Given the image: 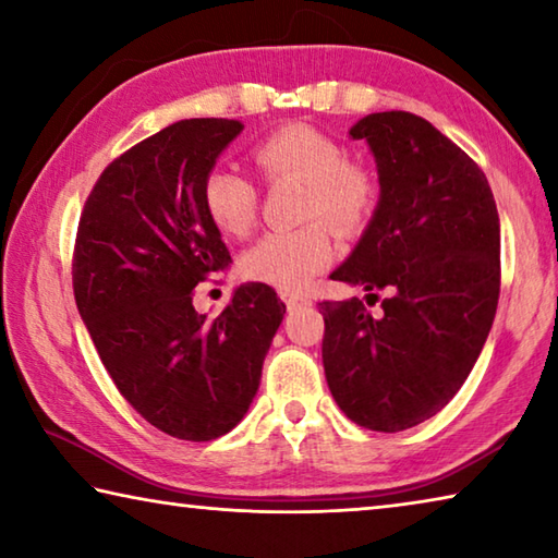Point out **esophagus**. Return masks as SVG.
Segmentation results:
<instances>
[{
    "mask_svg": "<svg viewBox=\"0 0 558 558\" xmlns=\"http://www.w3.org/2000/svg\"><path fill=\"white\" fill-rule=\"evenodd\" d=\"M280 298H282V302H286V305H288V310L313 305V302H310V298H305V295H295V292H280Z\"/></svg>",
    "mask_w": 558,
    "mask_h": 558,
    "instance_id": "1",
    "label": "esophagus"
}]
</instances>
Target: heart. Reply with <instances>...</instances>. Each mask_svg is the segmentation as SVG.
<instances>
[{
  "mask_svg": "<svg viewBox=\"0 0 558 558\" xmlns=\"http://www.w3.org/2000/svg\"><path fill=\"white\" fill-rule=\"evenodd\" d=\"M248 157L263 182H302L300 219L307 223L263 235L243 253L241 270L251 280L298 292L335 258V235L326 221L344 235L362 231L376 209L379 184L364 165L347 159L335 137L305 122L272 130ZM202 206L226 239H245L256 226L258 189L235 169L214 167L204 177Z\"/></svg>",
  "mask_w": 558,
  "mask_h": 558,
  "instance_id": "b5f03b06",
  "label": "heart"
}]
</instances>
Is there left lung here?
Segmentation results:
<instances>
[{
  "mask_svg": "<svg viewBox=\"0 0 558 558\" xmlns=\"http://www.w3.org/2000/svg\"><path fill=\"white\" fill-rule=\"evenodd\" d=\"M366 140L379 204L332 280L386 290L384 313L362 300L319 302L323 364L339 409L381 433L436 415L465 384L499 298V216L487 177L413 112H372L349 130Z\"/></svg>",
  "mask_w": 558,
  "mask_h": 558,
  "instance_id": "obj_1",
  "label": "left lung"
}]
</instances>
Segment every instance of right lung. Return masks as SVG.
Instances as JSON below:
<instances>
[{"instance_id":"1","label":"right lung","mask_w":558,"mask_h":558,"mask_svg":"<svg viewBox=\"0 0 558 558\" xmlns=\"http://www.w3.org/2000/svg\"><path fill=\"white\" fill-rule=\"evenodd\" d=\"M241 130L192 118L130 147L102 169L75 235L73 295L102 366L132 409L179 440H214L243 418L286 315L266 282L235 288L211 319L192 302L231 263L202 184Z\"/></svg>"}]
</instances>
